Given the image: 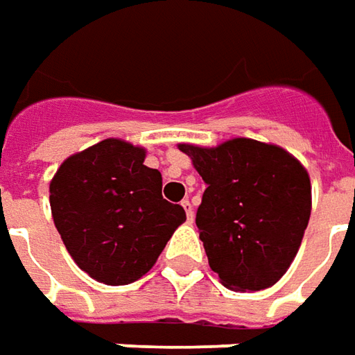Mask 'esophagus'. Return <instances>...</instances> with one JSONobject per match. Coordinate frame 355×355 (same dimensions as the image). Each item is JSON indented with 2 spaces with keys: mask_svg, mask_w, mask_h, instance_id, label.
Returning a JSON list of instances; mask_svg holds the SVG:
<instances>
[{
  "mask_svg": "<svg viewBox=\"0 0 355 355\" xmlns=\"http://www.w3.org/2000/svg\"><path fill=\"white\" fill-rule=\"evenodd\" d=\"M182 207L185 209V214H187V220L191 222L193 220V205L189 202V199H185V201H182Z\"/></svg>",
  "mask_w": 355,
  "mask_h": 355,
  "instance_id": "1",
  "label": "esophagus"
}]
</instances>
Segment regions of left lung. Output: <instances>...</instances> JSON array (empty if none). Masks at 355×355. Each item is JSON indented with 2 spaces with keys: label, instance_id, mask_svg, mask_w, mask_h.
Here are the masks:
<instances>
[{
  "label": "left lung",
  "instance_id": "8db88e82",
  "mask_svg": "<svg viewBox=\"0 0 355 355\" xmlns=\"http://www.w3.org/2000/svg\"><path fill=\"white\" fill-rule=\"evenodd\" d=\"M178 148L207 183L195 222L220 282L236 292L275 286L297 255L311 216L304 164L282 146L245 137Z\"/></svg>",
  "mask_w": 355,
  "mask_h": 355
}]
</instances>
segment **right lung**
Segmentation results:
<instances>
[{"instance_id":"1","label":"right lung","mask_w":355,"mask_h":355,"mask_svg":"<svg viewBox=\"0 0 355 355\" xmlns=\"http://www.w3.org/2000/svg\"><path fill=\"white\" fill-rule=\"evenodd\" d=\"M146 150L104 139L71 154L50 182L53 224L71 259L96 282L131 284L145 276L185 210L162 197V175Z\"/></svg>"}]
</instances>
